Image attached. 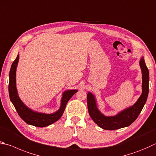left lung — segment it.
Instances as JSON below:
<instances>
[{"mask_svg": "<svg viewBox=\"0 0 156 156\" xmlns=\"http://www.w3.org/2000/svg\"><path fill=\"white\" fill-rule=\"evenodd\" d=\"M142 71V94L138 101L132 107L123 110L115 116H105L97 108L95 96L92 93L87 94V108L90 116L99 127L107 130H113L127 127L136 119L147 101L149 93V70L144 58L140 60Z\"/></svg>", "mask_w": 156, "mask_h": 156, "instance_id": "8db88e82", "label": "left lung"}]
</instances>
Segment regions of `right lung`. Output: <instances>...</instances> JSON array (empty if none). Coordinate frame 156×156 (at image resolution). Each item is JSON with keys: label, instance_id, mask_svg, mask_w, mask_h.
<instances>
[{"label": "right lung", "instance_id": "right-lung-1", "mask_svg": "<svg viewBox=\"0 0 156 156\" xmlns=\"http://www.w3.org/2000/svg\"><path fill=\"white\" fill-rule=\"evenodd\" d=\"M19 54L12 64L9 72V94L11 102L16 108L17 113L26 124L37 127H45L52 124L59 119L65 109L66 105L71 97L77 92V90L65 91L62 94L61 99L60 107L56 112L51 114L39 113L32 111L23 104L20 98L16 88V69L19 61Z\"/></svg>", "mask_w": 156, "mask_h": 156}]
</instances>
